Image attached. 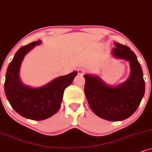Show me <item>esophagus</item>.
I'll return each mask as SVG.
<instances>
[{"instance_id": "1", "label": "esophagus", "mask_w": 152, "mask_h": 152, "mask_svg": "<svg viewBox=\"0 0 152 152\" xmlns=\"http://www.w3.org/2000/svg\"><path fill=\"white\" fill-rule=\"evenodd\" d=\"M86 72V70L85 69H84V68H80L78 70V74H80V75H83V74H85Z\"/></svg>"}]
</instances>
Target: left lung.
<instances>
[{
    "label": "left lung",
    "instance_id": "left-lung-1",
    "mask_svg": "<svg viewBox=\"0 0 152 152\" xmlns=\"http://www.w3.org/2000/svg\"><path fill=\"white\" fill-rule=\"evenodd\" d=\"M114 44L113 56L129 61V78L118 86H109L97 76L85 74L84 92L90 108L97 116L118 121L129 118L137 110L145 95V83L135 54L128 46Z\"/></svg>",
    "mask_w": 152,
    "mask_h": 152
}]
</instances>
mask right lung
Masks as SVG:
<instances>
[{
    "instance_id": "add662e5",
    "label": "right lung",
    "mask_w": 152,
    "mask_h": 152,
    "mask_svg": "<svg viewBox=\"0 0 152 152\" xmlns=\"http://www.w3.org/2000/svg\"><path fill=\"white\" fill-rule=\"evenodd\" d=\"M41 43V41L32 42L17 50L7 67L4 85L5 95L13 109L22 116L34 121L44 120L56 114L65 88L77 75L76 72H72L40 88L24 85L19 76L21 64L25 55Z\"/></svg>"
}]
</instances>
